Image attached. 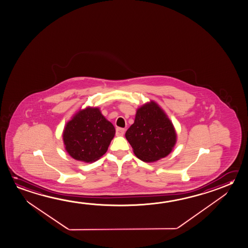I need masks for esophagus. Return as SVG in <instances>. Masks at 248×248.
Wrapping results in <instances>:
<instances>
[{"label":"esophagus","instance_id":"1","mask_svg":"<svg viewBox=\"0 0 248 248\" xmlns=\"http://www.w3.org/2000/svg\"><path fill=\"white\" fill-rule=\"evenodd\" d=\"M125 134V129L122 128V127H117L116 128V135L117 136H123Z\"/></svg>","mask_w":248,"mask_h":248}]
</instances>
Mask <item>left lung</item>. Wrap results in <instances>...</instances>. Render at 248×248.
I'll use <instances>...</instances> for the list:
<instances>
[{
  "instance_id": "8db88e82",
  "label": "left lung",
  "mask_w": 248,
  "mask_h": 248,
  "mask_svg": "<svg viewBox=\"0 0 248 248\" xmlns=\"http://www.w3.org/2000/svg\"><path fill=\"white\" fill-rule=\"evenodd\" d=\"M125 135L134 154L146 163L168 156L177 143V133L172 122L154 101L138 108L134 124Z\"/></svg>"
}]
</instances>
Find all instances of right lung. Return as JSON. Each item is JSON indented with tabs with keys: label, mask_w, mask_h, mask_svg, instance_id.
<instances>
[{
	"label": "right lung",
	"mask_w": 248,
	"mask_h": 248,
	"mask_svg": "<svg viewBox=\"0 0 248 248\" xmlns=\"http://www.w3.org/2000/svg\"><path fill=\"white\" fill-rule=\"evenodd\" d=\"M114 134V125L99 108L86 107L78 111L64 126V149L76 160L92 163L106 154Z\"/></svg>",
	"instance_id": "add662e5"
}]
</instances>
